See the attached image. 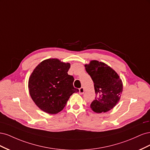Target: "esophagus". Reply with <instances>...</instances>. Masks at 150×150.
Returning a JSON list of instances; mask_svg holds the SVG:
<instances>
[{"mask_svg":"<svg viewBox=\"0 0 150 150\" xmlns=\"http://www.w3.org/2000/svg\"><path fill=\"white\" fill-rule=\"evenodd\" d=\"M79 93L80 94H83L84 93V88L81 87L79 89Z\"/></svg>","mask_w":150,"mask_h":150,"instance_id":"1","label":"esophagus"}]
</instances>
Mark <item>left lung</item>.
I'll return each mask as SVG.
<instances>
[{"instance_id":"left-lung-1","label":"left lung","mask_w":150,"mask_h":150,"mask_svg":"<svg viewBox=\"0 0 150 150\" xmlns=\"http://www.w3.org/2000/svg\"><path fill=\"white\" fill-rule=\"evenodd\" d=\"M86 71L94 83L96 96L90 105L96 113L106 112L119 102L122 92V80L117 72L103 62L91 61L85 64Z\"/></svg>"}]
</instances>
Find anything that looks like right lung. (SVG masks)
Listing matches in <instances>:
<instances>
[{
	"label": "right lung",
	"instance_id": "right-lung-1",
	"mask_svg": "<svg viewBox=\"0 0 150 150\" xmlns=\"http://www.w3.org/2000/svg\"><path fill=\"white\" fill-rule=\"evenodd\" d=\"M70 63L47 59L35 67L28 82L30 96L39 109L50 115L61 111L71 95L79 91L73 76L67 74Z\"/></svg>",
	"mask_w": 150,
	"mask_h": 150
}]
</instances>
